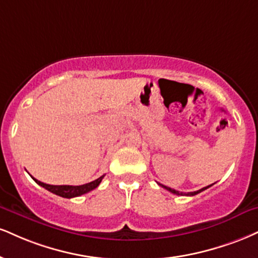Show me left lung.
Returning a JSON list of instances; mask_svg holds the SVG:
<instances>
[{
	"label": "left lung",
	"instance_id": "obj_1",
	"mask_svg": "<svg viewBox=\"0 0 258 258\" xmlns=\"http://www.w3.org/2000/svg\"><path fill=\"white\" fill-rule=\"evenodd\" d=\"M161 186H162V187L166 188V190H168L169 192H172V194H174V195H178V196H195V195L200 194V192L204 191V190H207L208 187H210V185H209V186H207V187H203V188H201V190H198V191H195V192H187V194H182V192H179V191H176V190H173V188H170V187H167V186H163V185H161Z\"/></svg>",
	"mask_w": 258,
	"mask_h": 258
}]
</instances>
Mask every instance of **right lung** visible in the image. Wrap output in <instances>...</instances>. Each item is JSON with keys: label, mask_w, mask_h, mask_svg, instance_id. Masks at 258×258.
Instances as JSON below:
<instances>
[{"label": "right lung", "mask_w": 258, "mask_h": 258, "mask_svg": "<svg viewBox=\"0 0 258 258\" xmlns=\"http://www.w3.org/2000/svg\"><path fill=\"white\" fill-rule=\"evenodd\" d=\"M104 178V175L99 176L98 179L94 180V181L88 182V184L84 185H79V186H71V185H49V184H44V182L39 181L33 178V180L37 182V184L44 187L45 190L52 192V194L57 195L60 197H64V198H73V197H78L82 196L84 194H88V192L92 191L94 188L97 187V186L101 184L102 179Z\"/></svg>", "instance_id": "add662e5"}]
</instances>
